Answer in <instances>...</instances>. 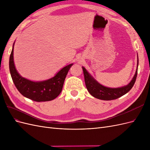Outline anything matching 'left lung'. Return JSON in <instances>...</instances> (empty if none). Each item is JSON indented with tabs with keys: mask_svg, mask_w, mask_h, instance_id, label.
I'll return each mask as SVG.
<instances>
[{
	"mask_svg": "<svg viewBox=\"0 0 150 150\" xmlns=\"http://www.w3.org/2000/svg\"><path fill=\"white\" fill-rule=\"evenodd\" d=\"M137 66V67H138ZM138 68V67H137ZM83 70L84 76V81L86 88L89 93L94 98L101 99V100L110 101L112 99H116L123 96L125 94L131 89L137 79L138 69L136 71V73L131 82L125 86L118 88H110L99 84L91 77L85 68L83 67Z\"/></svg>",
	"mask_w": 150,
	"mask_h": 150,
	"instance_id": "1",
	"label": "left lung"
}]
</instances>
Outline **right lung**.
I'll use <instances>...</instances> for the list:
<instances>
[{
    "label": "right lung",
    "instance_id": "1",
    "mask_svg": "<svg viewBox=\"0 0 150 150\" xmlns=\"http://www.w3.org/2000/svg\"><path fill=\"white\" fill-rule=\"evenodd\" d=\"M13 46L9 59V69L13 82L21 94L37 102L51 101L59 95L72 64L63 67L51 79L41 82H33L22 78L18 73L13 62Z\"/></svg>",
    "mask_w": 150,
    "mask_h": 150
}]
</instances>
